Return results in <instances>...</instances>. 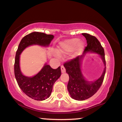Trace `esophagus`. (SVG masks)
Instances as JSON below:
<instances>
[{
  "instance_id": "esophagus-1",
  "label": "esophagus",
  "mask_w": 122,
  "mask_h": 122,
  "mask_svg": "<svg viewBox=\"0 0 122 122\" xmlns=\"http://www.w3.org/2000/svg\"><path fill=\"white\" fill-rule=\"evenodd\" d=\"M61 72L62 73H65L66 71V69L65 68V67L64 66V65H61Z\"/></svg>"
}]
</instances>
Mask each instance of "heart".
Masks as SVG:
<instances>
[{
	"label": "heart",
	"mask_w": 122,
	"mask_h": 122,
	"mask_svg": "<svg viewBox=\"0 0 122 122\" xmlns=\"http://www.w3.org/2000/svg\"><path fill=\"white\" fill-rule=\"evenodd\" d=\"M78 38H72L70 40H66L60 43L58 51L61 53H66L71 52L75 49L76 47L79 51L82 49L84 46L83 43L81 42H79Z\"/></svg>",
	"instance_id": "obj_1"
}]
</instances>
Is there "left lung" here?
Listing matches in <instances>:
<instances>
[{
    "label": "left lung",
    "instance_id": "1",
    "mask_svg": "<svg viewBox=\"0 0 122 122\" xmlns=\"http://www.w3.org/2000/svg\"><path fill=\"white\" fill-rule=\"evenodd\" d=\"M86 40L87 46L83 54L64 63L66 72L69 75L68 90L71 97L76 100H84L96 93L103 82L106 73V60L104 50L99 40L94 36L82 33ZM97 53L101 57L105 65V68L101 77L95 82H88L83 77L81 71V62L86 52Z\"/></svg>",
    "mask_w": 122,
    "mask_h": 122
}]
</instances>
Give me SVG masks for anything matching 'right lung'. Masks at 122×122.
<instances>
[{
	"instance_id": "1",
	"label": "right lung",
	"mask_w": 122,
	"mask_h": 122,
	"mask_svg": "<svg viewBox=\"0 0 122 122\" xmlns=\"http://www.w3.org/2000/svg\"><path fill=\"white\" fill-rule=\"evenodd\" d=\"M54 36L33 32L22 39L16 52L14 64L15 79L19 88L26 95L36 100H44L49 97L54 82L61 75V67L54 69L45 64L38 73L33 77L25 76L19 66V57L26 47L33 45L48 46Z\"/></svg>"
}]
</instances>
